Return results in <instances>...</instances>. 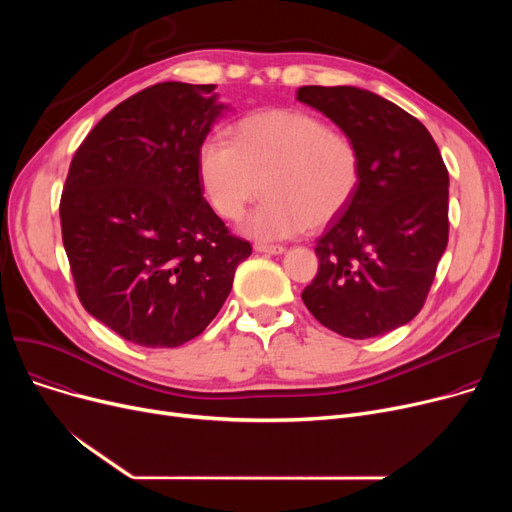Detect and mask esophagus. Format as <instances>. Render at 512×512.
I'll use <instances>...</instances> for the list:
<instances>
[{"label":"esophagus","mask_w":512,"mask_h":512,"mask_svg":"<svg viewBox=\"0 0 512 512\" xmlns=\"http://www.w3.org/2000/svg\"><path fill=\"white\" fill-rule=\"evenodd\" d=\"M257 253H265V255H282L286 249L280 245H263V242H257L255 245Z\"/></svg>","instance_id":"34e87169"}]
</instances>
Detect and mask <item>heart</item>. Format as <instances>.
<instances>
[{"label": "heart", "instance_id": "1", "mask_svg": "<svg viewBox=\"0 0 512 512\" xmlns=\"http://www.w3.org/2000/svg\"><path fill=\"white\" fill-rule=\"evenodd\" d=\"M361 151L353 137L305 110H261L238 120L232 143L207 139L197 151V176L211 209L242 218L257 240L292 238L324 228L353 203L361 184Z\"/></svg>", "mask_w": 512, "mask_h": 512}]
</instances>
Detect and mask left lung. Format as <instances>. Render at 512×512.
Masks as SVG:
<instances>
[{
    "instance_id": "obj_1",
    "label": "left lung",
    "mask_w": 512,
    "mask_h": 512,
    "mask_svg": "<svg viewBox=\"0 0 512 512\" xmlns=\"http://www.w3.org/2000/svg\"><path fill=\"white\" fill-rule=\"evenodd\" d=\"M361 151L359 191L317 240L303 303L332 332L384 336L421 311L448 245V170L427 128L357 87H301Z\"/></svg>"
}]
</instances>
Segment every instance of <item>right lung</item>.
<instances>
[{"label":"right lung","instance_id":"right-lung-1","mask_svg":"<svg viewBox=\"0 0 512 512\" xmlns=\"http://www.w3.org/2000/svg\"><path fill=\"white\" fill-rule=\"evenodd\" d=\"M213 89L159 83L132 95L72 157L60 220L78 299L139 346L197 338L251 255L209 207L197 176V151L228 110Z\"/></svg>","mask_w":512,"mask_h":512}]
</instances>
